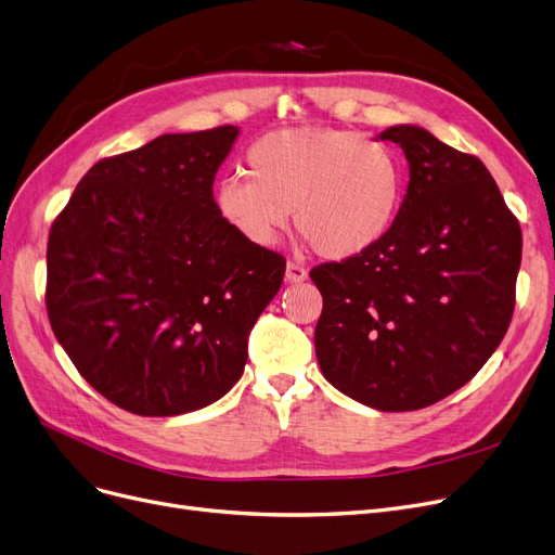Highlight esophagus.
<instances>
[{"label": "esophagus", "mask_w": 555, "mask_h": 555, "mask_svg": "<svg viewBox=\"0 0 555 555\" xmlns=\"http://www.w3.org/2000/svg\"><path fill=\"white\" fill-rule=\"evenodd\" d=\"M285 279L291 283H301L308 279V270L304 268V264L295 262V260H287L285 264Z\"/></svg>", "instance_id": "esophagus-1"}]
</instances>
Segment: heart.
Returning <instances> with one entry per match:
<instances>
[{
    "label": "heart",
    "instance_id": "obj_1",
    "mask_svg": "<svg viewBox=\"0 0 555 555\" xmlns=\"http://www.w3.org/2000/svg\"><path fill=\"white\" fill-rule=\"evenodd\" d=\"M245 175L215 190L220 218L247 243L270 247L295 222L310 247L343 260L390 231L403 195V167L388 144L347 129H281L258 138Z\"/></svg>",
    "mask_w": 555,
    "mask_h": 555
}]
</instances>
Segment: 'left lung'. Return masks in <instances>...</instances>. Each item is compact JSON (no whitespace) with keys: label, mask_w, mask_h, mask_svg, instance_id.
Masks as SVG:
<instances>
[{"label":"left lung","mask_w":555,"mask_h":555,"mask_svg":"<svg viewBox=\"0 0 555 555\" xmlns=\"http://www.w3.org/2000/svg\"><path fill=\"white\" fill-rule=\"evenodd\" d=\"M411 181L390 231L367 251L310 270L324 308V378L376 411L403 413L463 388L515 310L521 229L488 167L422 127H390Z\"/></svg>","instance_id":"obj_1"}]
</instances>
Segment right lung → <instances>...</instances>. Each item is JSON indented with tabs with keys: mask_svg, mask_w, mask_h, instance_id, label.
Returning <instances> with one entry per match:
<instances>
[{
	"mask_svg": "<svg viewBox=\"0 0 555 555\" xmlns=\"http://www.w3.org/2000/svg\"><path fill=\"white\" fill-rule=\"evenodd\" d=\"M231 125L94 163L47 243L44 304L79 374L122 411L170 417L224 397L285 258L240 237L212 181Z\"/></svg>",
	"mask_w": 555,
	"mask_h": 555,
	"instance_id": "right-lung-1",
	"label": "right lung"
}]
</instances>
